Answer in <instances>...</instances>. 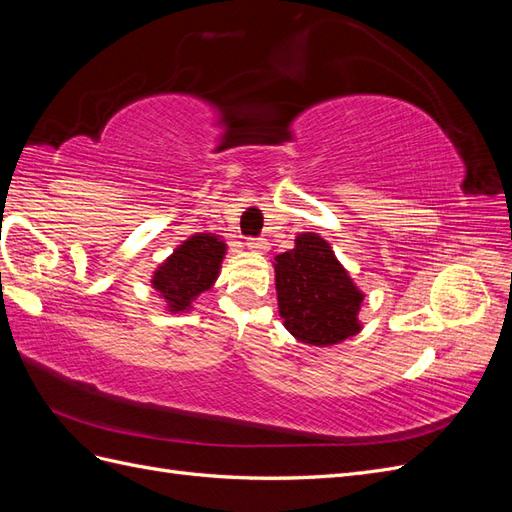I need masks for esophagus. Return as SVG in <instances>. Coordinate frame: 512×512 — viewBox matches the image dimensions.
<instances>
[{
  "mask_svg": "<svg viewBox=\"0 0 512 512\" xmlns=\"http://www.w3.org/2000/svg\"><path fill=\"white\" fill-rule=\"evenodd\" d=\"M245 245H247V250H252V252H265L267 247H269V241L267 239H256V237H250L245 241Z\"/></svg>",
  "mask_w": 512,
  "mask_h": 512,
  "instance_id": "obj_1",
  "label": "esophagus"
}]
</instances>
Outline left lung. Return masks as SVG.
Instances as JSON below:
<instances>
[{
	"label": "left lung",
	"instance_id": "8db88e82",
	"mask_svg": "<svg viewBox=\"0 0 512 512\" xmlns=\"http://www.w3.org/2000/svg\"><path fill=\"white\" fill-rule=\"evenodd\" d=\"M273 269L280 316L299 342L333 346L361 331L365 294L316 232L294 239L292 250L275 256Z\"/></svg>",
	"mask_w": 512,
	"mask_h": 512
}]
</instances>
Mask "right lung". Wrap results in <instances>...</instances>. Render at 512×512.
<instances>
[{"label": "right lung", "mask_w": 512, "mask_h": 512, "mask_svg": "<svg viewBox=\"0 0 512 512\" xmlns=\"http://www.w3.org/2000/svg\"><path fill=\"white\" fill-rule=\"evenodd\" d=\"M224 254L226 243L218 235L196 232L162 262L151 286L164 299L168 312H190L192 303L218 280Z\"/></svg>", "instance_id": "obj_1"}]
</instances>
